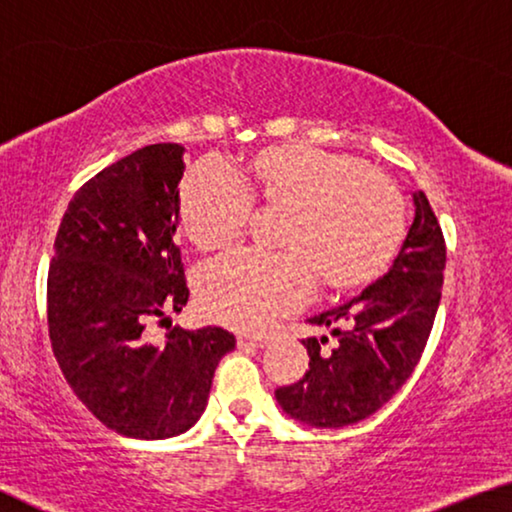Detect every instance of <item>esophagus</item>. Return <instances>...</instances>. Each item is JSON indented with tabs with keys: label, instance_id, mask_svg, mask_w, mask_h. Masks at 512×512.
Wrapping results in <instances>:
<instances>
[{
	"label": "esophagus",
	"instance_id": "esophagus-1",
	"mask_svg": "<svg viewBox=\"0 0 512 512\" xmlns=\"http://www.w3.org/2000/svg\"><path fill=\"white\" fill-rule=\"evenodd\" d=\"M266 345H269V340H266V338H253V335H239V338H236V347H239V349L266 347Z\"/></svg>",
	"mask_w": 512,
	"mask_h": 512
}]
</instances>
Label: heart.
<instances>
[{
  "label": "heart",
  "instance_id": "obj_1",
  "mask_svg": "<svg viewBox=\"0 0 512 512\" xmlns=\"http://www.w3.org/2000/svg\"><path fill=\"white\" fill-rule=\"evenodd\" d=\"M253 202L280 209L278 246L287 253L239 250L209 264L197 282L202 310L236 331H259L299 310L315 278L331 292H354L379 278L404 236L400 190L365 160L273 144L241 167L197 165L181 181V227L195 248L239 241Z\"/></svg>",
  "mask_w": 512,
  "mask_h": 512
}]
</instances>
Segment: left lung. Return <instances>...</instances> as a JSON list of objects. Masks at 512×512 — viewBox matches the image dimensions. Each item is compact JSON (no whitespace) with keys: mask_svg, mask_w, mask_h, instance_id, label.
<instances>
[{"mask_svg":"<svg viewBox=\"0 0 512 512\" xmlns=\"http://www.w3.org/2000/svg\"><path fill=\"white\" fill-rule=\"evenodd\" d=\"M414 223L391 271L340 308L312 317L329 329V342L303 340L310 370L280 386L276 400L287 416L312 427H345L375 414L400 391L421 361L444 285L446 243L423 190L414 193Z\"/></svg>","mask_w":512,"mask_h":512,"instance_id":"8db88e82","label":"left lung"}]
</instances>
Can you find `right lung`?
Here are the masks:
<instances>
[{"mask_svg":"<svg viewBox=\"0 0 512 512\" xmlns=\"http://www.w3.org/2000/svg\"><path fill=\"white\" fill-rule=\"evenodd\" d=\"M183 147L149 144L89 179L61 218L48 271L52 352L73 393L133 439L186 432L207 407L230 331L156 340L149 324L188 303L179 227Z\"/></svg>","mask_w":512,"mask_h":512,"instance_id":"add662e5","label":"right lung"}]
</instances>
